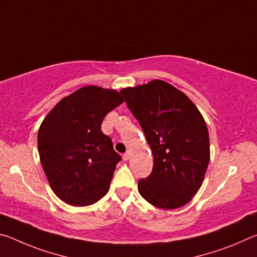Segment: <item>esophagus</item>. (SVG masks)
I'll return each instance as SVG.
<instances>
[{
    "label": "esophagus",
    "instance_id": "34e87169",
    "mask_svg": "<svg viewBox=\"0 0 257 257\" xmlns=\"http://www.w3.org/2000/svg\"><path fill=\"white\" fill-rule=\"evenodd\" d=\"M129 158H130V152H127V153H124V154L122 155V159H123L124 161H128Z\"/></svg>",
    "mask_w": 257,
    "mask_h": 257
}]
</instances>
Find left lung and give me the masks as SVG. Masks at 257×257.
Masks as SVG:
<instances>
[{"label": "left lung", "mask_w": 257, "mask_h": 257, "mask_svg": "<svg viewBox=\"0 0 257 257\" xmlns=\"http://www.w3.org/2000/svg\"><path fill=\"white\" fill-rule=\"evenodd\" d=\"M120 93L153 152V170L138 180L139 193L164 210L186 205L201 188L210 162V139L201 112L163 80Z\"/></svg>", "instance_id": "left-lung-1"}]
</instances>
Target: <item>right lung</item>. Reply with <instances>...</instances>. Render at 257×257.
Here are the masks:
<instances>
[{"label":"right lung","mask_w":257,"mask_h":257,"mask_svg":"<svg viewBox=\"0 0 257 257\" xmlns=\"http://www.w3.org/2000/svg\"><path fill=\"white\" fill-rule=\"evenodd\" d=\"M123 102L120 93L86 86L56 104L38 130L41 163L56 196L73 206L99 201L121 156L104 135V116Z\"/></svg>","instance_id":"right-lung-1"}]
</instances>
